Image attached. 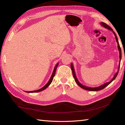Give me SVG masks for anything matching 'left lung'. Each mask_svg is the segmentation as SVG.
Returning a JSON list of instances; mask_svg holds the SVG:
<instances>
[{"label":"left lung","instance_id":"obj_1","mask_svg":"<svg viewBox=\"0 0 125 125\" xmlns=\"http://www.w3.org/2000/svg\"><path fill=\"white\" fill-rule=\"evenodd\" d=\"M100 25H102V26H103L104 27H105V28L107 29L108 30H110L111 31H112V32L113 33V34H115V40H116V41L118 43V49L119 50V59H120V61H119V67H118V71L115 73V74L114 76V77H113V78L111 79V80L108 82H107V83H106L105 84H104L102 85H100L99 86H98V87H88V86H86L85 85H83V84H82L80 82H79L77 78L76 77V74H75V70H74V68H73V63H71V70H72L73 71V78L75 79V81L76 82V83L78 84V85H79L81 87H82V89H83L84 90H88V91H99V90H101L103 89H104L105 87H106L107 85H108L111 82H112L113 81H114L115 79V78L116 77V76H117L118 73H119V68H120V61L121 60V50L120 48V45H119V41H118V39L117 36H116V34L114 32L113 30L112 29L111 27H110L109 26L107 25V24H106L104 22H102L100 23Z\"/></svg>","mask_w":125,"mask_h":125}]
</instances>
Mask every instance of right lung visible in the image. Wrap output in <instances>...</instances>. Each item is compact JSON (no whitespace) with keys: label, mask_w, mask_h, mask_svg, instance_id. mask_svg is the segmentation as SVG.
Returning a JSON list of instances; mask_svg holds the SVG:
<instances>
[{"label":"right lung","mask_w":125,"mask_h":125,"mask_svg":"<svg viewBox=\"0 0 125 125\" xmlns=\"http://www.w3.org/2000/svg\"><path fill=\"white\" fill-rule=\"evenodd\" d=\"M58 64H59V63H57V64H56V65H55V68H54V70H53V72H52V76H51V77H50V78L49 79V80L48 82V83H47L46 85H44L43 87H42V88L40 89H39V90H35V91H25V92H27V93H35V92H40V91H43V90H44V89H46L47 88V87H48V86H49V85H50V84H51V83L52 82L53 78H54V76H55V75L56 70V69H57V67H58Z\"/></svg>","instance_id":"add662e5"}]
</instances>
